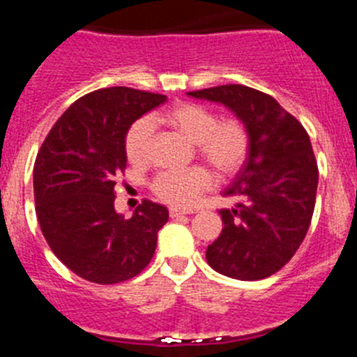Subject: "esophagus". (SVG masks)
<instances>
[{
  "label": "esophagus",
  "mask_w": 357,
  "mask_h": 357,
  "mask_svg": "<svg viewBox=\"0 0 357 357\" xmlns=\"http://www.w3.org/2000/svg\"><path fill=\"white\" fill-rule=\"evenodd\" d=\"M184 214H189V211L175 209V207H172V209H169V216H172V218H178V216H184Z\"/></svg>",
  "instance_id": "esophagus-1"
}]
</instances>
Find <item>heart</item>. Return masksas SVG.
Returning <instances> with one entry per match:
<instances>
[{"instance_id": "b5f03b06", "label": "heart", "mask_w": 357, "mask_h": 357, "mask_svg": "<svg viewBox=\"0 0 357 357\" xmlns=\"http://www.w3.org/2000/svg\"><path fill=\"white\" fill-rule=\"evenodd\" d=\"M162 118L197 144L198 155L216 169L218 175L238 173L250 155L252 137L247 123L236 116L220 118L214 110L198 103H176ZM153 121L139 118L125 134V155L135 166L146 162ZM213 185V176L202 166L162 172L151 181V191L173 207L193 206L197 198Z\"/></svg>"}]
</instances>
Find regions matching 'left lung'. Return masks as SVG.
<instances>
[{
  "mask_svg": "<svg viewBox=\"0 0 357 357\" xmlns=\"http://www.w3.org/2000/svg\"><path fill=\"white\" fill-rule=\"evenodd\" d=\"M189 96L223 103L250 130V155L223 195L222 234L207 247L211 268L239 280L279 272L304 241L314 211L318 166L302 123L270 94L229 84Z\"/></svg>",
  "mask_w": 357,
  "mask_h": 357,
  "instance_id": "1",
  "label": "left lung"
}]
</instances>
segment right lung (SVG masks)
<instances>
[{
    "label": "right lung",
    "instance_id": "obj_1",
    "mask_svg": "<svg viewBox=\"0 0 357 357\" xmlns=\"http://www.w3.org/2000/svg\"><path fill=\"white\" fill-rule=\"evenodd\" d=\"M166 102L164 94L105 87L73 103L46 135L33 166V197L53 254L82 279L118 284L153 257L168 209L143 200L132 218L114 209L116 176L125 173V134Z\"/></svg>",
    "mask_w": 357,
    "mask_h": 357
}]
</instances>
